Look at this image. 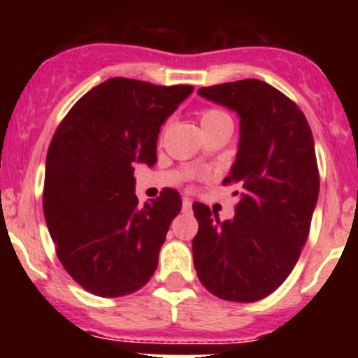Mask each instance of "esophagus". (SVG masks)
Masks as SVG:
<instances>
[{
    "instance_id": "1",
    "label": "esophagus",
    "mask_w": 358,
    "mask_h": 358,
    "mask_svg": "<svg viewBox=\"0 0 358 358\" xmlns=\"http://www.w3.org/2000/svg\"><path fill=\"white\" fill-rule=\"evenodd\" d=\"M182 210H185V211H189V210H192V201H189L188 197L182 199Z\"/></svg>"
}]
</instances>
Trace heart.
<instances>
[{
    "mask_svg": "<svg viewBox=\"0 0 358 358\" xmlns=\"http://www.w3.org/2000/svg\"><path fill=\"white\" fill-rule=\"evenodd\" d=\"M224 122H231L229 116L224 113V110H218V109H206L201 113V125H202V131L211 125H217V123H224ZM201 157L195 159V163H199Z\"/></svg>",
    "mask_w": 358,
    "mask_h": 358,
    "instance_id": "obj_1",
    "label": "heart"
}]
</instances>
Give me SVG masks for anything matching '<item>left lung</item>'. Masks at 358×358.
Here are the masks:
<instances>
[{"instance_id": "8db88e82", "label": "left lung", "mask_w": 358, "mask_h": 358, "mask_svg": "<svg viewBox=\"0 0 358 358\" xmlns=\"http://www.w3.org/2000/svg\"><path fill=\"white\" fill-rule=\"evenodd\" d=\"M197 93L238 115V152L224 182L240 192L235 217L224 222L194 202L195 271L220 299L258 301L287 280L308 238L319 197L314 136L301 109L267 82L248 78Z\"/></svg>"}]
</instances>
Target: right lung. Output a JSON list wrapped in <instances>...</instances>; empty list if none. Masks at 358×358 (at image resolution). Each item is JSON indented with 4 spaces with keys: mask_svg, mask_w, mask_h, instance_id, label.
Segmentation results:
<instances>
[{
    "mask_svg": "<svg viewBox=\"0 0 358 358\" xmlns=\"http://www.w3.org/2000/svg\"><path fill=\"white\" fill-rule=\"evenodd\" d=\"M192 91V85L109 78L87 91L53 134L44 218L62 267L94 296L136 292L157 268L182 201L164 188L140 206L134 164H156L161 125Z\"/></svg>",
    "mask_w": 358,
    "mask_h": 358,
    "instance_id": "right-lung-1",
    "label": "right lung"
}]
</instances>
